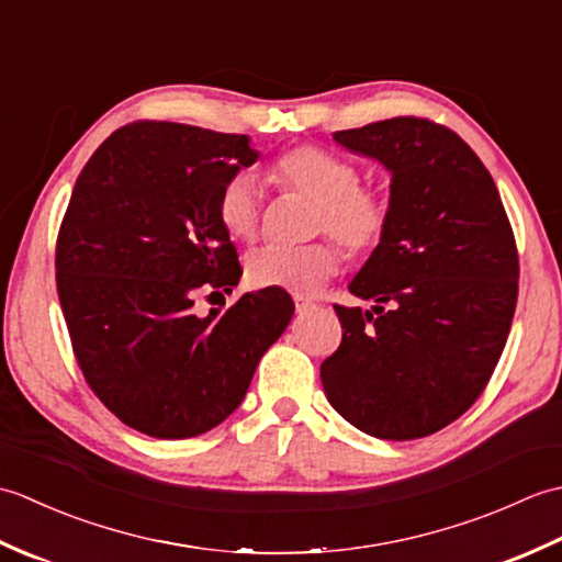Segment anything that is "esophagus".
<instances>
[{
  "mask_svg": "<svg viewBox=\"0 0 562 562\" xmlns=\"http://www.w3.org/2000/svg\"><path fill=\"white\" fill-rule=\"evenodd\" d=\"M294 306H296V312L300 314H304V312H308V308L314 306V302L308 300V296H302V294H294Z\"/></svg>",
  "mask_w": 562,
  "mask_h": 562,
  "instance_id": "1",
  "label": "esophagus"
}]
</instances>
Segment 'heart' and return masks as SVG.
Wrapping results in <instances>:
<instances>
[{
  "label": "heart",
  "instance_id": "obj_1",
  "mask_svg": "<svg viewBox=\"0 0 562 562\" xmlns=\"http://www.w3.org/2000/svg\"><path fill=\"white\" fill-rule=\"evenodd\" d=\"M280 190L314 202L308 234H330L352 258H369L391 232V200L376 188L360 186V171L348 159L314 145L282 151L270 166ZM262 195L248 173H234L217 195L222 229L238 241H254L260 226ZM342 250L330 238L304 246H266L250 254L246 278L258 290L314 294L340 270Z\"/></svg>",
  "mask_w": 562,
  "mask_h": 562
}]
</instances>
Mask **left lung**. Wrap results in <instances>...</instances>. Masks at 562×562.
Returning <instances> with one entry per match:
<instances>
[{"label":"left lung","instance_id":"left-lung-1","mask_svg":"<svg viewBox=\"0 0 562 562\" xmlns=\"http://www.w3.org/2000/svg\"><path fill=\"white\" fill-rule=\"evenodd\" d=\"M391 171V232L350 282L372 312L336 304L340 348L321 364L328 403L379 439L439 432L479 401L512 328L519 256L475 151L429 117L340 130Z\"/></svg>","mask_w":562,"mask_h":562}]
</instances>
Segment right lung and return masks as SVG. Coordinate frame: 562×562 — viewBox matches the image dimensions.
<instances>
[{"label":"right lung","mask_w":562,"mask_h":562,"mask_svg":"<svg viewBox=\"0 0 562 562\" xmlns=\"http://www.w3.org/2000/svg\"><path fill=\"white\" fill-rule=\"evenodd\" d=\"M256 159L246 135L137 121L91 154L71 190L55 248L71 350L99 401L142 435L188 439L226 420L294 314L280 290L193 312L241 278L217 195Z\"/></svg>","instance_id":"1"}]
</instances>
